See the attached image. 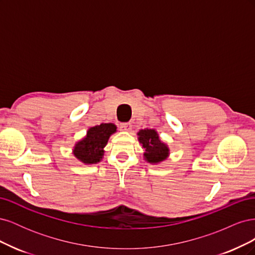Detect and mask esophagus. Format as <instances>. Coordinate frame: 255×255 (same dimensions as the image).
<instances>
[{
  "mask_svg": "<svg viewBox=\"0 0 255 255\" xmlns=\"http://www.w3.org/2000/svg\"><path fill=\"white\" fill-rule=\"evenodd\" d=\"M119 128L121 130H130L132 129V125L129 122H122L119 125Z\"/></svg>",
  "mask_w": 255,
  "mask_h": 255,
  "instance_id": "34e87169",
  "label": "esophagus"
}]
</instances>
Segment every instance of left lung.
<instances>
[{
  "mask_svg": "<svg viewBox=\"0 0 255 255\" xmlns=\"http://www.w3.org/2000/svg\"><path fill=\"white\" fill-rule=\"evenodd\" d=\"M138 140L144 149V159L150 164H158L169 156V148L159 139L155 129H140L137 133Z\"/></svg>",
  "mask_w": 255,
  "mask_h": 255,
  "instance_id": "1",
  "label": "left lung"
}]
</instances>
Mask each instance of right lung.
<instances>
[{
	"mask_svg": "<svg viewBox=\"0 0 255 255\" xmlns=\"http://www.w3.org/2000/svg\"><path fill=\"white\" fill-rule=\"evenodd\" d=\"M117 128L113 123H102L100 126L90 128L87 135L74 145V156L84 164H97L101 161L104 155V146L109 138Z\"/></svg>",
	"mask_w": 255,
	"mask_h": 255,
	"instance_id": "add662e5",
	"label": "right lung"
}]
</instances>
